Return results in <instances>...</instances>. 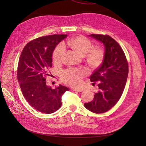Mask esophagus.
<instances>
[{
  "mask_svg": "<svg viewBox=\"0 0 146 146\" xmlns=\"http://www.w3.org/2000/svg\"><path fill=\"white\" fill-rule=\"evenodd\" d=\"M72 90L74 91L82 92V91H83L84 90L83 89V88H74V89H72Z\"/></svg>",
  "mask_w": 146,
  "mask_h": 146,
  "instance_id": "obj_1",
  "label": "esophagus"
}]
</instances>
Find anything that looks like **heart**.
<instances>
[{"label":"heart","mask_w":146,"mask_h":146,"mask_svg":"<svg viewBox=\"0 0 146 146\" xmlns=\"http://www.w3.org/2000/svg\"><path fill=\"white\" fill-rule=\"evenodd\" d=\"M66 45L70 46L82 56H85L86 62L92 69H96L103 63L105 52L102 47H94L92 42L87 38L78 36L66 42ZM66 47L64 44L57 45L53 52V60L56 63H58L62 60L65 53ZM86 74L85 70L69 68L62 72L61 78L65 83L72 86H78L81 85L82 78Z\"/></svg>","instance_id":"obj_1"}]
</instances>
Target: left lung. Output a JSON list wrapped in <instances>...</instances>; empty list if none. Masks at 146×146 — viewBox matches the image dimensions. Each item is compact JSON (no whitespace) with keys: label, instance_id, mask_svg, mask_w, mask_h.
I'll use <instances>...</instances> for the list:
<instances>
[{"label":"left lung","instance_id":"left-lung-1","mask_svg":"<svg viewBox=\"0 0 146 146\" xmlns=\"http://www.w3.org/2000/svg\"><path fill=\"white\" fill-rule=\"evenodd\" d=\"M90 36L104 44L105 55L103 63L90 77L93 85L98 83L99 91L93 100L84 105L91 112L104 113L120 99L125 86L129 65L122 47L111 36L100 34H91Z\"/></svg>","mask_w":146,"mask_h":146}]
</instances>
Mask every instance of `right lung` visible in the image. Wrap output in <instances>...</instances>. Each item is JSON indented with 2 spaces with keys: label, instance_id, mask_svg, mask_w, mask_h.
<instances>
[{
  "label": "right lung",
  "instance_id": "right-lung-1",
  "mask_svg": "<svg viewBox=\"0 0 146 146\" xmlns=\"http://www.w3.org/2000/svg\"><path fill=\"white\" fill-rule=\"evenodd\" d=\"M67 35H52L28 42L24 47L17 66V81L24 98L37 111L50 114L61 106V97L67 87L54 89L46 85V77L52 66V55L56 46Z\"/></svg>",
  "mask_w": 146,
  "mask_h": 146
}]
</instances>
